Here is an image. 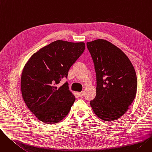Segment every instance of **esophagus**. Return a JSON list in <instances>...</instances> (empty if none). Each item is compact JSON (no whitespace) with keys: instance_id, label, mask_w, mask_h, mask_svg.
Masks as SVG:
<instances>
[{"instance_id":"obj_1","label":"esophagus","mask_w":152,"mask_h":152,"mask_svg":"<svg viewBox=\"0 0 152 152\" xmlns=\"http://www.w3.org/2000/svg\"><path fill=\"white\" fill-rule=\"evenodd\" d=\"M77 94L79 97H83V95H84V92L82 91L81 92H77Z\"/></svg>"}]
</instances>
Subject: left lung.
I'll use <instances>...</instances> for the list:
<instances>
[{"mask_svg": "<svg viewBox=\"0 0 152 152\" xmlns=\"http://www.w3.org/2000/svg\"><path fill=\"white\" fill-rule=\"evenodd\" d=\"M96 73V96L90 102L99 118L114 121L123 116L134 101L137 80L132 64L111 42L97 39L87 42Z\"/></svg>", "mask_w": 152, "mask_h": 152, "instance_id": "8db88e82", "label": "left lung"}]
</instances>
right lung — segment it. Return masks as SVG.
<instances>
[{"label":"right lung","instance_id":"obj_1","mask_svg":"<svg viewBox=\"0 0 152 152\" xmlns=\"http://www.w3.org/2000/svg\"><path fill=\"white\" fill-rule=\"evenodd\" d=\"M85 49L84 42L58 40L31 56L23 68L21 90L26 106L40 121L58 123L69 112L75 97L66 82L58 85Z\"/></svg>","mask_w":152,"mask_h":152}]
</instances>
